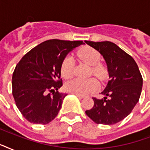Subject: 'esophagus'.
<instances>
[{"label":"esophagus","instance_id":"34e87169","mask_svg":"<svg viewBox=\"0 0 150 150\" xmlns=\"http://www.w3.org/2000/svg\"><path fill=\"white\" fill-rule=\"evenodd\" d=\"M72 94L75 95V96H77V97H79V99L84 98V96H82V95H79V94H75V93H72Z\"/></svg>","mask_w":150,"mask_h":150}]
</instances>
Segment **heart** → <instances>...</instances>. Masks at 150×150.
<instances>
[{"instance_id": "obj_1", "label": "heart", "mask_w": 150, "mask_h": 150, "mask_svg": "<svg viewBox=\"0 0 150 150\" xmlns=\"http://www.w3.org/2000/svg\"><path fill=\"white\" fill-rule=\"evenodd\" d=\"M78 57L87 64L92 66L91 72L99 79H103L107 75L105 66L100 63V54L96 50L91 47H83L77 52ZM75 63L71 57L68 56L64 58L61 65V75L64 79H71L74 75ZM98 87V82L95 79L86 80L72 79L64 84L65 91L71 93L85 95L89 92L95 91Z\"/></svg>"}]
</instances>
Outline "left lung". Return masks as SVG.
Returning a JSON list of instances; mask_svg holds the SVG:
<instances>
[{
	"mask_svg": "<svg viewBox=\"0 0 150 150\" xmlns=\"http://www.w3.org/2000/svg\"><path fill=\"white\" fill-rule=\"evenodd\" d=\"M98 50L106 61L110 80L101 93L104 97H93V107L86 114L96 124L111 125L125 119L139 100L142 77L132 56L110 41H85Z\"/></svg>",
	"mask_w": 150,
	"mask_h": 150,
	"instance_id": "obj_1",
	"label": "left lung"
}]
</instances>
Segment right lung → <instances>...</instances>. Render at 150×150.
<instances>
[{"instance_id": "right-lung-1", "label": "right lung", "mask_w": 150, "mask_h": 150, "mask_svg": "<svg viewBox=\"0 0 150 150\" xmlns=\"http://www.w3.org/2000/svg\"><path fill=\"white\" fill-rule=\"evenodd\" d=\"M83 41L49 40L25 54L12 75V94L15 104L27 121L47 125L61 108L67 94L62 86L61 65L66 55Z\"/></svg>"}]
</instances>
